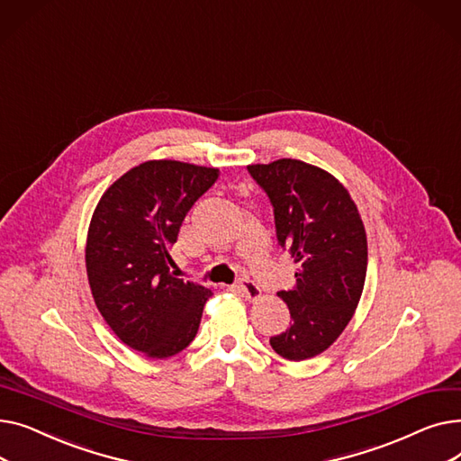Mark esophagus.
I'll list each match as a JSON object with an SVG mask.
<instances>
[{
  "instance_id": "obj_1",
  "label": "esophagus",
  "mask_w": 461,
  "mask_h": 461,
  "mask_svg": "<svg viewBox=\"0 0 461 461\" xmlns=\"http://www.w3.org/2000/svg\"><path fill=\"white\" fill-rule=\"evenodd\" d=\"M235 287H237V292H239V294H243L249 301H258V299L261 297V289H259V285H258V284H254V282H252V280H249V278L239 280V284H237Z\"/></svg>"
}]
</instances>
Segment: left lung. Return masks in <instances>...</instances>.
I'll use <instances>...</instances> for the list:
<instances>
[{"mask_svg": "<svg viewBox=\"0 0 461 461\" xmlns=\"http://www.w3.org/2000/svg\"><path fill=\"white\" fill-rule=\"evenodd\" d=\"M267 194L278 245L297 263L295 285L278 297L289 329L271 338L287 360L323 353L351 321L366 280V231L346 186L325 169L295 158L249 166Z\"/></svg>", "mask_w": 461, "mask_h": 461, "instance_id": "obj_1", "label": "left lung"}]
</instances>
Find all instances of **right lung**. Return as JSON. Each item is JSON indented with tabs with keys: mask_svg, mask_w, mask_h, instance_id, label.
I'll return each instance as SVG.
<instances>
[{
	"mask_svg": "<svg viewBox=\"0 0 461 461\" xmlns=\"http://www.w3.org/2000/svg\"><path fill=\"white\" fill-rule=\"evenodd\" d=\"M216 179V167L148 160L121 176L93 212L86 269L95 304L119 340L143 355H177L198 332L211 292L169 273L167 250Z\"/></svg>",
	"mask_w": 461,
	"mask_h": 461,
	"instance_id": "obj_1",
	"label": "right lung"
}]
</instances>
